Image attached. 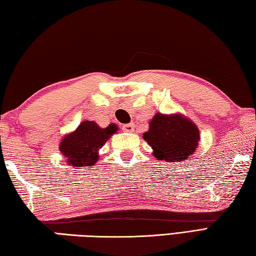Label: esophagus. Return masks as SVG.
Listing matches in <instances>:
<instances>
[{"instance_id":"34e87169","label":"esophagus","mask_w":256,"mask_h":256,"mask_svg":"<svg viewBox=\"0 0 256 256\" xmlns=\"http://www.w3.org/2000/svg\"><path fill=\"white\" fill-rule=\"evenodd\" d=\"M122 130H124V132H134V122H130V124H124Z\"/></svg>"}]
</instances>
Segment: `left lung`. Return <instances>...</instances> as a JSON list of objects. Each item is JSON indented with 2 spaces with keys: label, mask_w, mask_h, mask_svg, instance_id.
<instances>
[{
  "label": "left lung",
  "mask_w": 256,
  "mask_h": 256,
  "mask_svg": "<svg viewBox=\"0 0 256 256\" xmlns=\"http://www.w3.org/2000/svg\"><path fill=\"white\" fill-rule=\"evenodd\" d=\"M144 139L154 149L158 160L184 162L196 150L200 132L196 124L180 114H157Z\"/></svg>",
  "instance_id": "left-lung-1"
}]
</instances>
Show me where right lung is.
<instances>
[{
	"instance_id": "right-lung-1",
	"label": "right lung",
	"mask_w": 256,
	"mask_h": 256,
	"mask_svg": "<svg viewBox=\"0 0 256 256\" xmlns=\"http://www.w3.org/2000/svg\"><path fill=\"white\" fill-rule=\"evenodd\" d=\"M117 130L114 124L100 128L94 122H84L76 132L64 138L60 142V152L68 159L70 166H92L98 160L99 149Z\"/></svg>"
}]
</instances>
